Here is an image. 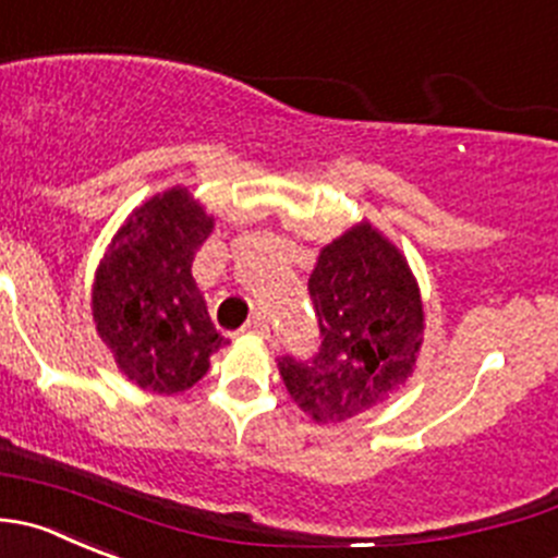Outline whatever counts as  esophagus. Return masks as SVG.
<instances>
[{"label":"esophagus","mask_w":558,"mask_h":558,"mask_svg":"<svg viewBox=\"0 0 558 558\" xmlns=\"http://www.w3.org/2000/svg\"><path fill=\"white\" fill-rule=\"evenodd\" d=\"M242 332H245V335H262V338H264V335L269 332V327H267V322H264L262 316H253L251 322L242 327Z\"/></svg>","instance_id":"34e87169"}]
</instances>
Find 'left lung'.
<instances>
[{"mask_svg": "<svg viewBox=\"0 0 558 558\" xmlns=\"http://www.w3.org/2000/svg\"><path fill=\"white\" fill-rule=\"evenodd\" d=\"M322 349L280 356L291 400L316 423H345L384 403L414 373L425 313L403 253L360 223L318 253L307 280Z\"/></svg>", "mask_w": 558, "mask_h": 558, "instance_id": "8db88e82", "label": "left lung"}]
</instances>
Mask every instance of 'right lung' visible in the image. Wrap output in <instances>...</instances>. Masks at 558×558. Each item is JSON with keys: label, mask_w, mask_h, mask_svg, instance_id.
<instances>
[{"label": "right lung", "mask_w": 558, "mask_h": 558, "mask_svg": "<svg viewBox=\"0 0 558 558\" xmlns=\"http://www.w3.org/2000/svg\"><path fill=\"white\" fill-rule=\"evenodd\" d=\"M213 229L202 204L171 187L133 209L100 258L92 286L97 335L119 371L149 392L191 389L226 343L191 272Z\"/></svg>", "instance_id": "add662e5"}]
</instances>
